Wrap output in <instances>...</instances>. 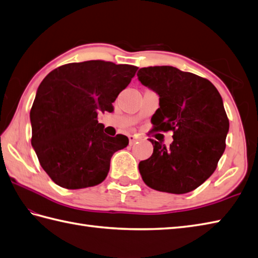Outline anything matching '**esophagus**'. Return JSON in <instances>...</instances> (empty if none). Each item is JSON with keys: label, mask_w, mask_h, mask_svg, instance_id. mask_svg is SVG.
Segmentation results:
<instances>
[{"label": "esophagus", "mask_w": 258, "mask_h": 258, "mask_svg": "<svg viewBox=\"0 0 258 258\" xmlns=\"http://www.w3.org/2000/svg\"><path fill=\"white\" fill-rule=\"evenodd\" d=\"M128 141H130V145H133L136 141H139V138H138V136H135V135H130Z\"/></svg>", "instance_id": "34e87169"}]
</instances>
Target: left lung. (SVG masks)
<instances>
[{
	"label": "left lung",
	"instance_id": "obj_1",
	"mask_svg": "<svg viewBox=\"0 0 258 258\" xmlns=\"http://www.w3.org/2000/svg\"><path fill=\"white\" fill-rule=\"evenodd\" d=\"M139 81L160 97L152 116L155 131H173L169 147L150 140L153 154L139 164L144 183L160 191L185 194L215 171L225 151L229 122L210 81L173 67L143 68Z\"/></svg>",
	"mask_w": 258,
	"mask_h": 258
}]
</instances>
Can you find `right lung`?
<instances>
[{
  "label": "right lung",
  "instance_id": "add662e5",
  "mask_svg": "<svg viewBox=\"0 0 258 258\" xmlns=\"http://www.w3.org/2000/svg\"><path fill=\"white\" fill-rule=\"evenodd\" d=\"M136 71L133 65L86 61L65 64L42 81L30 113L31 143L54 183L80 189L106 178L113 154L128 139L106 135L97 115L113 111L112 103Z\"/></svg>",
  "mask_w": 258,
  "mask_h": 258
}]
</instances>
